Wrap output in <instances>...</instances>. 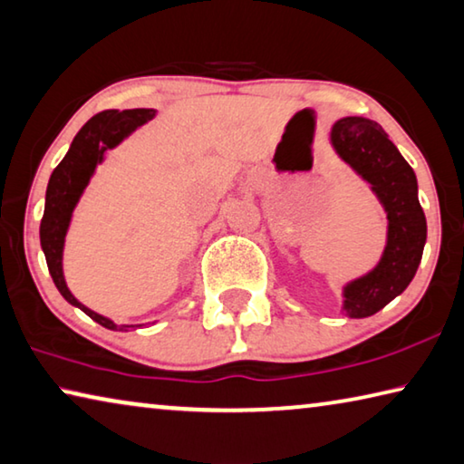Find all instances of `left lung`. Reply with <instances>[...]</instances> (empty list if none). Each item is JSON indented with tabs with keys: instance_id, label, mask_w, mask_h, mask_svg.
<instances>
[{
	"instance_id": "8db88e82",
	"label": "left lung",
	"mask_w": 464,
	"mask_h": 464,
	"mask_svg": "<svg viewBox=\"0 0 464 464\" xmlns=\"http://www.w3.org/2000/svg\"><path fill=\"white\" fill-rule=\"evenodd\" d=\"M334 150L370 183L388 215V241L378 266L344 286L349 318H367L401 295L423 256L428 223L417 198V178L380 123L343 117L330 131Z\"/></svg>"
}]
</instances>
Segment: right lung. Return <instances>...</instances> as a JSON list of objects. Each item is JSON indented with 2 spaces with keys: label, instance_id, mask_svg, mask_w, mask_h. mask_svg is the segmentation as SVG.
<instances>
[{
  "label": "right lung",
  "instance_id": "add662e5",
  "mask_svg": "<svg viewBox=\"0 0 464 464\" xmlns=\"http://www.w3.org/2000/svg\"><path fill=\"white\" fill-rule=\"evenodd\" d=\"M152 117L154 109H126V111L109 109V111H101L91 117L73 138L62 163L53 169L47 186L45 212H43L41 218V247L45 252L51 278H53L55 286L68 304L80 307L88 318H92L109 330H126L131 326H117L105 315L88 310L86 305L72 295L68 285L63 281L62 270L63 239L65 233H68L73 206L78 204L84 188L91 181L94 167L102 160V154L109 149H115L123 138L130 136L138 126H142Z\"/></svg>",
  "mask_w": 464,
  "mask_h": 464
}]
</instances>
